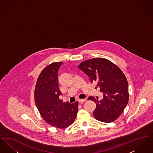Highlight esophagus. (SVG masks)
Returning <instances> with one entry per match:
<instances>
[{
    "label": "esophagus",
    "mask_w": 153,
    "mask_h": 153,
    "mask_svg": "<svg viewBox=\"0 0 153 153\" xmlns=\"http://www.w3.org/2000/svg\"><path fill=\"white\" fill-rule=\"evenodd\" d=\"M87 100L85 99H79V102H80V103H83V102H85Z\"/></svg>",
    "instance_id": "obj_1"
}]
</instances>
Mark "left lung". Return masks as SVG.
Returning <instances> with one entry per match:
<instances>
[{"instance_id": "obj_1", "label": "left lung", "mask_w": 153, "mask_h": 153, "mask_svg": "<svg viewBox=\"0 0 153 153\" xmlns=\"http://www.w3.org/2000/svg\"><path fill=\"white\" fill-rule=\"evenodd\" d=\"M79 68L89 77L91 82L103 94V98L89 96L88 100L96 104L94 111L96 119L104 123L115 120L122 114L129 99L128 85L122 70L108 59L103 58L89 59L83 61Z\"/></svg>"}]
</instances>
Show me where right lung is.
Returning a JSON list of instances; mask_svg holds the SVG:
<instances>
[{
	"instance_id": "1",
	"label": "right lung",
	"mask_w": 153,
	"mask_h": 153,
	"mask_svg": "<svg viewBox=\"0 0 153 153\" xmlns=\"http://www.w3.org/2000/svg\"><path fill=\"white\" fill-rule=\"evenodd\" d=\"M62 62H53L40 73L34 91L36 107L44 120L58 128L69 127L78 112V102L70 104L59 99L58 71Z\"/></svg>"
}]
</instances>
